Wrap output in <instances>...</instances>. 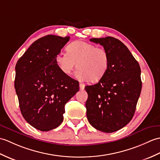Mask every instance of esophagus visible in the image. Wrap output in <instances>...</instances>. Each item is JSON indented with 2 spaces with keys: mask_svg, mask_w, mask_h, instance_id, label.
<instances>
[{
  "mask_svg": "<svg viewBox=\"0 0 160 160\" xmlns=\"http://www.w3.org/2000/svg\"><path fill=\"white\" fill-rule=\"evenodd\" d=\"M79 88H80V90H83L84 88H85V85L82 84V83H80L79 84Z\"/></svg>",
  "mask_w": 160,
  "mask_h": 160,
  "instance_id": "1",
  "label": "esophagus"
}]
</instances>
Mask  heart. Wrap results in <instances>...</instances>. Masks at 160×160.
I'll return each mask as SVG.
<instances>
[{"label":"heart","instance_id":"b5f03b06","mask_svg":"<svg viewBox=\"0 0 160 160\" xmlns=\"http://www.w3.org/2000/svg\"><path fill=\"white\" fill-rule=\"evenodd\" d=\"M55 61L66 75H70L77 63V77L81 80L88 79L94 83L101 80L107 72L109 58L103 48L86 42L75 41L67 46L66 53H58Z\"/></svg>","mask_w":160,"mask_h":160}]
</instances>
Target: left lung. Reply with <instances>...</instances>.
<instances>
[{
	"label": "left lung",
	"instance_id": "left-lung-1",
	"mask_svg": "<svg viewBox=\"0 0 160 160\" xmlns=\"http://www.w3.org/2000/svg\"><path fill=\"white\" fill-rule=\"evenodd\" d=\"M108 51L109 66L105 75L93 86H86L88 121L96 129L112 133L132 119L142 90L139 63L126 46L113 37L92 38Z\"/></svg>",
	"mask_w": 160,
	"mask_h": 160
}]
</instances>
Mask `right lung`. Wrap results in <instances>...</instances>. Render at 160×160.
<instances>
[{
	"label": "right lung",
	"instance_id": "add662e5",
	"mask_svg": "<svg viewBox=\"0 0 160 160\" xmlns=\"http://www.w3.org/2000/svg\"><path fill=\"white\" fill-rule=\"evenodd\" d=\"M70 40L48 35L35 41L16 65L14 86L22 115L42 131L61 125L65 105L79 90L77 81L61 72L55 56Z\"/></svg>",
	"mask_w": 160,
	"mask_h": 160
}]
</instances>
